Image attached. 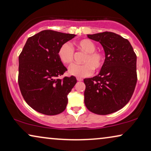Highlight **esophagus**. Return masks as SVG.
Returning <instances> with one entry per match:
<instances>
[{"label":"esophagus","instance_id":"esophagus-1","mask_svg":"<svg viewBox=\"0 0 151 151\" xmlns=\"http://www.w3.org/2000/svg\"><path fill=\"white\" fill-rule=\"evenodd\" d=\"M77 80H78V81H82L83 79H82V78H77Z\"/></svg>","mask_w":151,"mask_h":151}]
</instances>
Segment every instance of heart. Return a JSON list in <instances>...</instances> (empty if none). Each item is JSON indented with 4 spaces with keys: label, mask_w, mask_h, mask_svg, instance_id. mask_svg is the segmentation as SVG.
Returning <instances> with one entry per match:
<instances>
[{
    "label": "heart",
    "mask_w": 151,
    "mask_h": 151,
    "mask_svg": "<svg viewBox=\"0 0 151 151\" xmlns=\"http://www.w3.org/2000/svg\"><path fill=\"white\" fill-rule=\"evenodd\" d=\"M80 49L86 53L82 63L83 65H72L68 69V73L70 76L82 78L90 76L93 71V69L98 70L102 67L104 62V55L102 53L96 51L95 43L89 39H82L76 43ZM73 49L69 43L66 42L61 45L58 51L59 60L64 65H69L73 59Z\"/></svg>",
    "instance_id": "obj_1"
}]
</instances>
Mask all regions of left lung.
Returning a JSON list of instances; mask_svg holds the SVG:
<instances>
[{"label": "left lung", "instance_id": "obj_1", "mask_svg": "<svg viewBox=\"0 0 151 151\" xmlns=\"http://www.w3.org/2000/svg\"><path fill=\"white\" fill-rule=\"evenodd\" d=\"M104 49L105 60L98 75L85 78L84 104L92 113L108 115L122 109L137 83V56L127 39L113 32L87 34Z\"/></svg>", "mask_w": 151, "mask_h": 151}]
</instances>
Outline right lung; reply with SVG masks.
Returning a JSON list of instances; mask_svg holds the SVG:
<instances>
[{"label":"right lung","mask_w":151,"mask_h":151,"mask_svg":"<svg viewBox=\"0 0 151 151\" xmlns=\"http://www.w3.org/2000/svg\"><path fill=\"white\" fill-rule=\"evenodd\" d=\"M76 35L44 30L29 38L18 58V84L24 100L35 111L55 115L65 111L67 96L77 82L58 55L60 47Z\"/></svg>","instance_id":"obj_1"}]
</instances>
